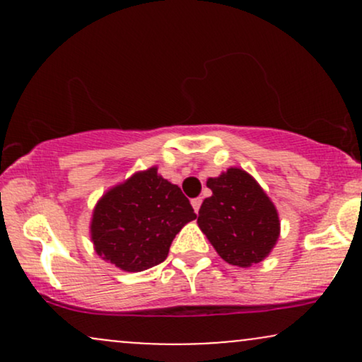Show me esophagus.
<instances>
[{
  "label": "esophagus",
  "mask_w": 362,
  "mask_h": 362,
  "mask_svg": "<svg viewBox=\"0 0 362 362\" xmlns=\"http://www.w3.org/2000/svg\"><path fill=\"white\" fill-rule=\"evenodd\" d=\"M190 202H192V207H194V211H195V213H197V211L201 209L202 199H201V197H195V199H192V201H190Z\"/></svg>",
  "instance_id": "obj_1"
}]
</instances>
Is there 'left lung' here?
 I'll return each instance as SVG.
<instances>
[{"instance_id": "8db88e82", "label": "left lung", "mask_w": 362, "mask_h": 362, "mask_svg": "<svg viewBox=\"0 0 362 362\" xmlns=\"http://www.w3.org/2000/svg\"><path fill=\"white\" fill-rule=\"evenodd\" d=\"M213 190L199 209L197 224L224 262L252 267L269 257L281 235L279 213L259 182L231 167L207 178Z\"/></svg>"}]
</instances>
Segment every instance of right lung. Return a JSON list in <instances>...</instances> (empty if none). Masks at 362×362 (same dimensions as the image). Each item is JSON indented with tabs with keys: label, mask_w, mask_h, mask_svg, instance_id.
<instances>
[{
	"label": "right lung",
	"mask_w": 362,
	"mask_h": 362,
	"mask_svg": "<svg viewBox=\"0 0 362 362\" xmlns=\"http://www.w3.org/2000/svg\"><path fill=\"white\" fill-rule=\"evenodd\" d=\"M192 219L195 213L180 187L151 167L98 199L90 238L100 259L120 271L143 272L167 259L175 235Z\"/></svg>",
	"instance_id": "obj_1"
}]
</instances>
